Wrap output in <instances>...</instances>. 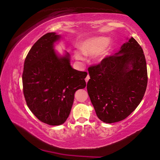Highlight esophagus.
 Returning a JSON list of instances; mask_svg holds the SVG:
<instances>
[{"instance_id": "esophagus-1", "label": "esophagus", "mask_w": 160, "mask_h": 160, "mask_svg": "<svg viewBox=\"0 0 160 160\" xmlns=\"http://www.w3.org/2000/svg\"><path fill=\"white\" fill-rule=\"evenodd\" d=\"M89 79H90V76H89V75L88 74L87 76L86 77V78H85V81H86V82H87Z\"/></svg>"}]
</instances>
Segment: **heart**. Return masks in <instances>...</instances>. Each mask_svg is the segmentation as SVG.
Wrapping results in <instances>:
<instances>
[{
    "label": "heart",
    "instance_id": "obj_1",
    "mask_svg": "<svg viewBox=\"0 0 160 160\" xmlns=\"http://www.w3.org/2000/svg\"><path fill=\"white\" fill-rule=\"evenodd\" d=\"M111 50V43L106 38L97 37L84 40L80 44V50L74 51L78 60H83L84 55L94 56L96 62H101L106 57Z\"/></svg>",
    "mask_w": 160,
    "mask_h": 160
}]
</instances>
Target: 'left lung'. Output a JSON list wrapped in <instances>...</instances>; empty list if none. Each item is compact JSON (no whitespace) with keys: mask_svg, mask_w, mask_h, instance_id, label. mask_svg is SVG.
Masks as SVG:
<instances>
[{"mask_svg":"<svg viewBox=\"0 0 160 160\" xmlns=\"http://www.w3.org/2000/svg\"><path fill=\"white\" fill-rule=\"evenodd\" d=\"M87 91L96 114L112 123L125 119L144 97L147 69L142 48L131 38L119 52L88 68Z\"/></svg>","mask_w":160,"mask_h":160,"instance_id":"1","label":"left lung"}]
</instances>
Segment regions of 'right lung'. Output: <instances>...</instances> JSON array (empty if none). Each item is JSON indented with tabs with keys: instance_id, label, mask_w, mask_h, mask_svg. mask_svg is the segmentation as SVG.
I'll use <instances>...</instances> for the list:
<instances>
[{
	"instance_id": "1",
	"label": "right lung",
	"mask_w": 160,
	"mask_h": 160,
	"mask_svg": "<svg viewBox=\"0 0 160 160\" xmlns=\"http://www.w3.org/2000/svg\"><path fill=\"white\" fill-rule=\"evenodd\" d=\"M61 38L55 32L43 35L25 58L22 73L23 92L30 110L50 125L66 121L71 112L75 92L86 87L87 73L70 65L68 53L60 57L54 43Z\"/></svg>"
}]
</instances>
